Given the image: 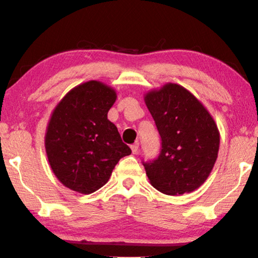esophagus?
Masks as SVG:
<instances>
[{
    "label": "esophagus",
    "instance_id": "1",
    "mask_svg": "<svg viewBox=\"0 0 258 258\" xmlns=\"http://www.w3.org/2000/svg\"><path fill=\"white\" fill-rule=\"evenodd\" d=\"M131 150H132L134 155H137L138 151H139V143H134V145L131 146Z\"/></svg>",
    "mask_w": 258,
    "mask_h": 258
}]
</instances>
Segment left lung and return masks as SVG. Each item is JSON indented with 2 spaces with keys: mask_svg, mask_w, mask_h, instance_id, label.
Listing matches in <instances>:
<instances>
[{
  "mask_svg": "<svg viewBox=\"0 0 258 258\" xmlns=\"http://www.w3.org/2000/svg\"><path fill=\"white\" fill-rule=\"evenodd\" d=\"M145 102L161 138L158 158L145 164L151 185L165 195L189 194L216 163L220 131L207 108L175 83L148 91Z\"/></svg>",
  "mask_w": 258,
  "mask_h": 258,
  "instance_id": "left-lung-1",
  "label": "left lung"
}]
</instances>
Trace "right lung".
<instances>
[{
    "mask_svg": "<svg viewBox=\"0 0 258 258\" xmlns=\"http://www.w3.org/2000/svg\"><path fill=\"white\" fill-rule=\"evenodd\" d=\"M115 89L100 81L77 85L51 113L44 137L50 167L62 184L90 195L108 182L120 158L131 155L108 111Z\"/></svg>",
    "mask_w": 258,
    "mask_h": 258,
    "instance_id": "right-lung-1",
    "label": "right lung"
}]
</instances>
